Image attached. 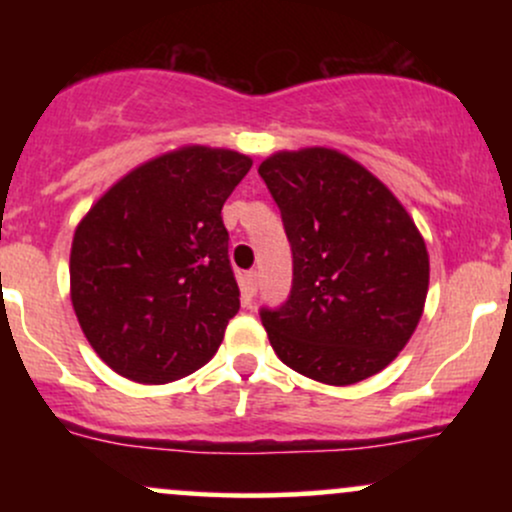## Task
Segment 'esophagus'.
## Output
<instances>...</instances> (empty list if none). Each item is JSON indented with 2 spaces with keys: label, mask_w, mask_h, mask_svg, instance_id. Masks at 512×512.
Returning a JSON list of instances; mask_svg holds the SVG:
<instances>
[{
  "label": "esophagus",
  "mask_w": 512,
  "mask_h": 512,
  "mask_svg": "<svg viewBox=\"0 0 512 512\" xmlns=\"http://www.w3.org/2000/svg\"><path fill=\"white\" fill-rule=\"evenodd\" d=\"M240 284H243V291L248 293V296H255L257 291V272H245L243 276H240Z\"/></svg>",
  "instance_id": "34e87169"
}]
</instances>
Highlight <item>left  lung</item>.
<instances>
[{
	"instance_id": "left-lung-1",
	"label": "left lung",
	"mask_w": 512,
	"mask_h": 512,
	"mask_svg": "<svg viewBox=\"0 0 512 512\" xmlns=\"http://www.w3.org/2000/svg\"><path fill=\"white\" fill-rule=\"evenodd\" d=\"M260 175L293 252L289 301L260 317L276 356L325 385L380 373L424 313L428 252L399 199L325 146L279 151Z\"/></svg>"
}]
</instances>
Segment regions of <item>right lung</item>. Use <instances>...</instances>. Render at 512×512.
Returning a JSON list of instances; mask_svg holds the SVG:
<instances>
[{"mask_svg":"<svg viewBox=\"0 0 512 512\" xmlns=\"http://www.w3.org/2000/svg\"><path fill=\"white\" fill-rule=\"evenodd\" d=\"M250 166L238 151L182 146L129 170L76 226V320L122 378L173 383L216 354L240 308L221 209Z\"/></svg>","mask_w":512,"mask_h":512,"instance_id":"1","label":"right lung"}]
</instances>
